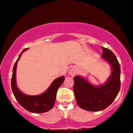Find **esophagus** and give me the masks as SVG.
<instances>
[{
	"label": "esophagus",
	"instance_id": "esophagus-1",
	"mask_svg": "<svg viewBox=\"0 0 133 133\" xmlns=\"http://www.w3.org/2000/svg\"><path fill=\"white\" fill-rule=\"evenodd\" d=\"M76 72H77V70H76V68H72L70 70V72H69V73H70L71 76H74V75H76Z\"/></svg>",
	"mask_w": 133,
	"mask_h": 133
}]
</instances>
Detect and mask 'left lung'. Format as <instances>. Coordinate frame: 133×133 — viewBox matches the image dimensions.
Listing matches in <instances>:
<instances>
[{"instance_id": "left-lung-1", "label": "left lung", "mask_w": 133, "mask_h": 133, "mask_svg": "<svg viewBox=\"0 0 133 133\" xmlns=\"http://www.w3.org/2000/svg\"><path fill=\"white\" fill-rule=\"evenodd\" d=\"M103 59L112 67L111 75L107 83L94 87L88 81L76 76L73 90L79 107L89 111H99L110 106L117 97L121 88V67L117 58L110 49L102 47Z\"/></svg>"}]
</instances>
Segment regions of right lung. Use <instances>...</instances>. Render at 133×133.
Listing matches in <instances>:
<instances>
[{
	"label": "right lung",
	"mask_w": 133,
	"mask_h": 133,
	"mask_svg": "<svg viewBox=\"0 0 133 133\" xmlns=\"http://www.w3.org/2000/svg\"><path fill=\"white\" fill-rule=\"evenodd\" d=\"M28 48L24 49L21 52L17 61L14 63L13 70H12L11 82L12 91L18 103L25 110L34 113H42L48 111L54 107L57 91L59 87L62 84L65 77L62 76L54 80L48 90L40 95L28 96L20 91L16 83V67H17V62L19 61L22 54Z\"/></svg>",
	"instance_id": "add662e5"
}]
</instances>
